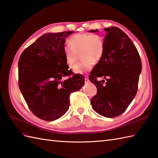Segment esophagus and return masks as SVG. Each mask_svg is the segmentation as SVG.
<instances>
[{
    "label": "esophagus",
    "mask_w": 158,
    "mask_h": 158,
    "mask_svg": "<svg viewBox=\"0 0 158 158\" xmlns=\"http://www.w3.org/2000/svg\"><path fill=\"white\" fill-rule=\"evenodd\" d=\"M85 83H88L89 82V79H88V77H85Z\"/></svg>",
    "instance_id": "esophagus-1"
}]
</instances>
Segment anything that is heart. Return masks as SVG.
Segmentation results:
<instances>
[{"label":"heart","mask_w":158,"mask_h":158,"mask_svg":"<svg viewBox=\"0 0 158 158\" xmlns=\"http://www.w3.org/2000/svg\"><path fill=\"white\" fill-rule=\"evenodd\" d=\"M69 46L64 48V56L66 65L73 69L76 61L77 54L81 53L82 60L74 67V72L83 74L89 71L94 65V62L102 58L105 44L102 38L98 35L91 33L76 34L69 40Z\"/></svg>","instance_id":"obj_1"}]
</instances>
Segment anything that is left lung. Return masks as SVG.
Here are the masks:
<instances>
[{"mask_svg": "<svg viewBox=\"0 0 158 158\" xmlns=\"http://www.w3.org/2000/svg\"><path fill=\"white\" fill-rule=\"evenodd\" d=\"M105 50L89 79L97 88L96 95L91 100L92 109L105 117L122 114L135 98L142 64L135 45L125 32L117 27L105 28ZM91 30L90 32H97ZM98 77L104 80L98 81Z\"/></svg>", "mask_w": 158, "mask_h": 158, "instance_id": "obj_1", "label": "left lung"}]
</instances>
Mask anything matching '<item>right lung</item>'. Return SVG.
<instances>
[{
	"label": "right lung",
	"mask_w": 158,
	"mask_h": 158,
	"mask_svg": "<svg viewBox=\"0 0 158 158\" xmlns=\"http://www.w3.org/2000/svg\"><path fill=\"white\" fill-rule=\"evenodd\" d=\"M73 32L47 33L23 50L19 57L20 91L28 108L43 120L52 122L64 115L70 106V94L84 85V77L73 75L64 56L66 38ZM66 76L69 78L62 81Z\"/></svg>",
	"instance_id": "add662e5"
}]
</instances>
